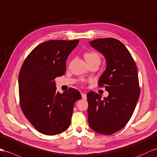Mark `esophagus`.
Returning a JSON list of instances; mask_svg holds the SVG:
<instances>
[{
	"label": "esophagus",
	"mask_w": 157,
	"mask_h": 157,
	"mask_svg": "<svg viewBox=\"0 0 157 157\" xmlns=\"http://www.w3.org/2000/svg\"><path fill=\"white\" fill-rule=\"evenodd\" d=\"M82 97L83 99H87V95L86 94H82Z\"/></svg>",
	"instance_id": "esophagus-1"
}]
</instances>
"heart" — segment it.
I'll return each mask as SVG.
<instances>
[{
  "instance_id": "1",
  "label": "heart",
  "mask_w": 157,
  "mask_h": 157,
  "mask_svg": "<svg viewBox=\"0 0 157 157\" xmlns=\"http://www.w3.org/2000/svg\"><path fill=\"white\" fill-rule=\"evenodd\" d=\"M84 58H85L86 62L88 63H91V62H100V60H101V58H100V56L98 53H97L96 52H86L84 54ZM83 82H86L85 80H83Z\"/></svg>"
}]
</instances>
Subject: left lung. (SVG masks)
<instances>
[{
  "mask_svg": "<svg viewBox=\"0 0 157 157\" xmlns=\"http://www.w3.org/2000/svg\"><path fill=\"white\" fill-rule=\"evenodd\" d=\"M90 43L106 59V70L98 86L105 87L109 95L102 99L94 91L87 94L88 123L95 132L111 135L126 125L139 98L136 63L129 51L117 39L99 38Z\"/></svg>",
  "mask_w": 157,
  "mask_h": 157,
  "instance_id": "8db88e82",
  "label": "left lung"
}]
</instances>
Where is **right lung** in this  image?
Returning a JSON list of instances; mask_svg holds the SVG:
<instances>
[{
	"mask_svg": "<svg viewBox=\"0 0 157 157\" xmlns=\"http://www.w3.org/2000/svg\"><path fill=\"white\" fill-rule=\"evenodd\" d=\"M79 40H52L39 44L27 56L18 76L20 105L40 132L55 135L69 127L79 92L70 87L59 94L55 78L66 71V59Z\"/></svg>",
	"mask_w": 157,
	"mask_h": 157,
	"instance_id": "1",
	"label": "right lung"
}]
</instances>
